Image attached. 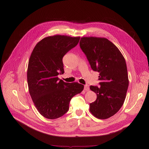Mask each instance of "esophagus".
I'll use <instances>...</instances> for the list:
<instances>
[{"label":"esophagus","mask_w":149,"mask_h":149,"mask_svg":"<svg viewBox=\"0 0 149 149\" xmlns=\"http://www.w3.org/2000/svg\"><path fill=\"white\" fill-rule=\"evenodd\" d=\"M84 90L85 91H89L90 90V87H89V86L88 85H85V86H84Z\"/></svg>","instance_id":"obj_1"}]
</instances>
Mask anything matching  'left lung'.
I'll use <instances>...</instances> for the list:
<instances>
[{"label": "left lung", "mask_w": 149, "mask_h": 149, "mask_svg": "<svg viewBox=\"0 0 149 149\" xmlns=\"http://www.w3.org/2000/svg\"><path fill=\"white\" fill-rule=\"evenodd\" d=\"M79 46L92 70L100 73L101 86H90L97 99L90 103V111L99 119H107L119 111L125 98L129 82L125 59L107 38L82 37Z\"/></svg>", "instance_id": "left-lung-1"}]
</instances>
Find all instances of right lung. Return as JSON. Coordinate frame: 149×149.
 <instances>
[{"label": "right lung", "instance_id": "right-lung-1", "mask_svg": "<svg viewBox=\"0 0 149 149\" xmlns=\"http://www.w3.org/2000/svg\"><path fill=\"white\" fill-rule=\"evenodd\" d=\"M79 39L59 35L48 36L38 42L31 55L27 71L29 92L39 113L47 118L64 115L71 98L84 89L81 84L65 82L58 77L64 73L63 56Z\"/></svg>", "mask_w": 149, "mask_h": 149}]
</instances>
